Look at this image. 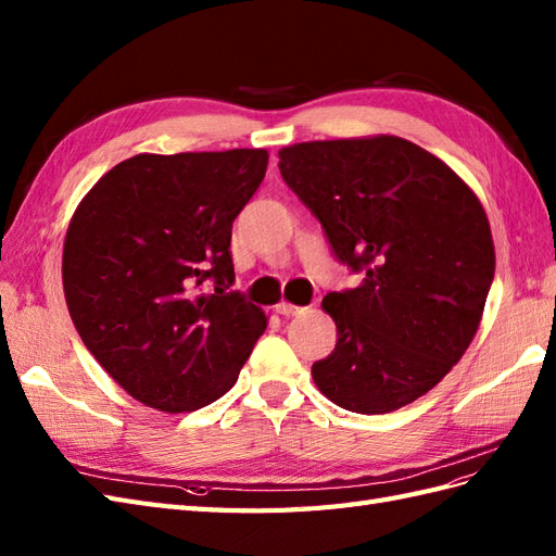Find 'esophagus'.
Instances as JSON below:
<instances>
[{
    "instance_id": "1",
    "label": "esophagus",
    "mask_w": 556,
    "mask_h": 556,
    "mask_svg": "<svg viewBox=\"0 0 556 556\" xmlns=\"http://www.w3.org/2000/svg\"><path fill=\"white\" fill-rule=\"evenodd\" d=\"M276 311H278L280 315H285V318H290V315H296V313L302 311V308L294 306V304H290V302H280V304L276 306Z\"/></svg>"
}]
</instances>
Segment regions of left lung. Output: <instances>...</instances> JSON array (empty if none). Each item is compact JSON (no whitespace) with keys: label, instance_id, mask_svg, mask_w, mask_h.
<instances>
[{"label":"left lung","instance_id":"8db88e82","mask_svg":"<svg viewBox=\"0 0 556 556\" xmlns=\"http://www.w3.org/2000/svg\"><path fill=\"white\" fill-rule=\"evenodd\" d=\"M278 156L339 262L363 274L323 299L337 346L313 365L315 386L357 414L426 395L482 320L496 271L482 203L444 161L395 135L299 142Z\"/></svg>","mask_w":556,"mask_h":556}]
</instances>
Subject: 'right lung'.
<instances>
[{
  "instance_id": "right-lung-1",
  "label": "right lung",
  "mask_w": 556,
  "mask_h": 556,
  "mask_svg": "<svg viewBox=\"0 0 556 556\" xmlns=\"http://www.w3.org/2000/svg\"><path fill=\"white\" fill-rule=\"evenodd\" d=\"M266 149L138 154L74 210L65 302L86 349L147 407L182 414L236 383L266 315L231 290V227Z\"/></svg>"
}]
</instances>
